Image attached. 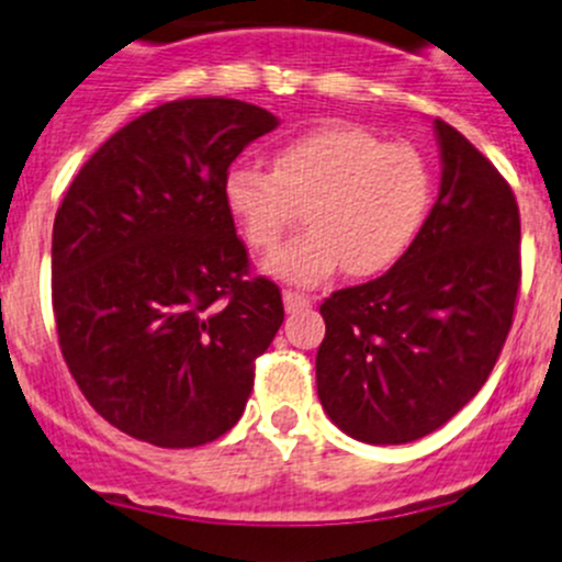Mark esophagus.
<instances>
[{
    "instance_id": "34e87169",
    "label": "esophagus",
    "mask_w": 562,
    "mask_h": 562,
    "mask_svg": "<svg viewBox=\"0 0 562 562\" xmlns=\"http://www.w3.org/2000/svg\"><path fill=\"white\" fill-rule=\"evenodd\" d=\"M282 304H285L288 313H299V310H307L313 302H310V299L304 296V293L285 291V293H282Z\"/></svg>"
}]
</instances>
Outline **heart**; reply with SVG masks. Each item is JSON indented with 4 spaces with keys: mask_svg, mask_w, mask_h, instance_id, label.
<instances>
[{
    "mask_svg": "<svg viewBox=\"0 0 562 562\" xmlns=\"http://www.w3.org/2000/svg\"><path fill=\"white\" fill-rule=\"evenodd\" d=\"M222 192L255 252H271L293 205H307L310 231L263 269L293 285H315L340 266L353 280H368L403 260L431 205V172L408 145H384L359 125H324L280 148L274 172L231 167Z\"/></svg>",
    "mask_w": 562,
    "mask_h": 562,
    "instance_id": "heart-1",
    "label": "heart"
}]
</instances>
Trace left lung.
<instances>
[{
    "instance_id": "8db88e82",
    "label": "left lung",
    "mask_w": 562,
    "mask_h": 562,
    "mask_svg": "<svg viewBox=\"0 0 562 562\" xmlns=\"http://www.w3.org/2000/svg\"><path fill=\"white\" fill-rule=\"evenodd\" d=\"M434 134L442 178L412 249L379 280L321 304V406L368 445H406L442 428L486 384L514 324V192L453 125L434 120Z\"/></svg>"
}]
</instances>
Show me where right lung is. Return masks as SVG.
Masks as SVG:
<instances>
[{
    "mask_svg": "<svg viewBox=\"0 0 562 562\" xmlns=\"http://www.w3.org/2000/svg\"><path fill=\"white\" fill-rule=\"evenodd\" d=\"M280 120L233 98L161 103L112 134L65 192L52 233L63 357L90 406L156 448L231 431L280 288L247 277L225 205L236 156Z\"/></svg>",
    "mask_w": 562,
    "mask_h": 562,
    "instance_id": "add662e5",
    "label": "right lung"
}]
</instances>
